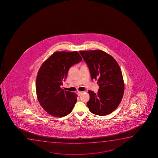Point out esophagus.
<instances>
[{"instance_id":"34e87169","label":"esophagus","mask_w":158,"mask_h":158,"mask_svg":"<svg viewBox=\"0 0 158 158\" xmlns=\"http://www.w3.org/2000/svg\"><path fill=\"white\" fill-rule=\"evenodd\" d=\"M83 93L82 91H78V93H77V94H78V96H80V95H81Z\"/></svg>"}]
</instances>
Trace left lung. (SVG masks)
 <instances>
[{"label":"left lung","instance_id":"8db88e82","mask_svg":"<svg viewBox=\"0 0 158 158\" xmlns=\"http://www.w3.org/2000/svg\"><path fill=\"white\" fill-rule=\"evenodd\" d=\"M89 67L92 80H97L99 89L97 93H88L90 100L87 103L92 113L99 116L114 111L121 102L124 91L122 73L115 59L100 50L79 51Z\"/></svg>","mask_w":158,"mask_h":158}]
</instances>
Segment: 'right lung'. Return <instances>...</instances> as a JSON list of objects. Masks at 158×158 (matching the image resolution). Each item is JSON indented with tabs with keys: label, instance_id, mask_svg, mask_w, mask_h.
Listing matches in <instances>:
<instances>
[{
	"label": "right lung",
	"instance_id": "obj_1",
	"mask_svg": "<svg viewBox=\"0 0 158 158\" xmlns=\"http://www.w3.org/2000/svg\"><path fill=\"white\" fill-rule=\"evenodd\" d=\"M81 60L77 51H56L41 65L36 80V96L41 106L51 116L63 117L73 110L78 96L64 91L61 85L70 67Z\"/></svg>",
	"mask_w": 158,
	"mask_h": 158
}]
</instances>
